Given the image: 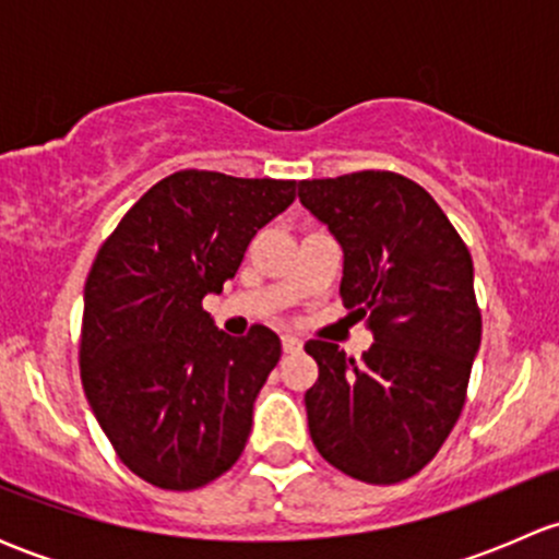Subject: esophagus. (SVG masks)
I'll list each match as a JSON object with an SVG mask.
<instances>
[{
    "label": "esophagus",
    "mask_w": 559,
    "mask_h": 559,
    "mask_svg": "<svg viewBox=\"0 0 559 559\" xmlns=\"http://www.w3.org/2000/svg\"><path fill=\"white\" fill-rule=\"evenodd\" d=\"M281 346H284L286 354H295V352H300V348H302V341L297 335H284V337H281Z\"/></svg>",
    "instance_id": "obj_1"
}]
</instances>
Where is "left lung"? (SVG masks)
Instances as JSON below:
<instances>
[{
	"instance_id": "left-lung-1",
	"label": "left lung",
	"mask_w": 559,
	"mask_h": 559,
	"mask_svg": "<svg viewBox=\"0 0 559 559\" xmlns=\"http://www.w3.org/2000/svg\"><path fill=\"white\" fill-rule=\"evenodd\" d=\"M300 202L341 243V297L376 341L362 362L306 343L319 365L306 392L313 447L359 481H403L438 454L465 405L481 346L471 251L397 173L300 180Z\"/></svg>"
}]
</instances>
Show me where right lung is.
<instances>
[{
    "label": "right lung",
    "instance_id": "1",
    "mask_svg": "<svg viewBox=\"0 0 559 559\" xmlns=\"http://www.w3.org/2000/svg\"><path fill=\"white\" fill-rule=\"evenodd\" d=\"M297 180L180 170L99 248L83 292L81 381L118 460L162 489L205 487L243 454L253 400L281 359L273 330L233 337L202 311Z\"/></svg>",
    "mask_w": 559,
    "mask_h": 559
}]
</instances>
